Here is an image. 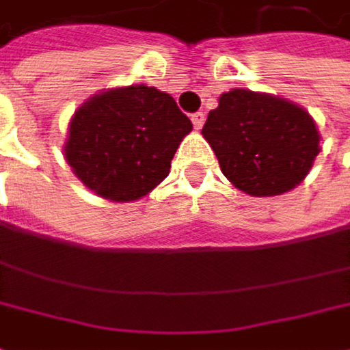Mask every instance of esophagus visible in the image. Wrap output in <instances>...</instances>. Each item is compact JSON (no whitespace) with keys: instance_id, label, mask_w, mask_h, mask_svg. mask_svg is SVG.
<instances>
[{"instance_id":"34e87169","label":"esophagus","mask_w":350,"mask_h":350,"mask_svg":"<svg viewBox=\"0 0 350 350\" xmlns=\"http://www.w3.org/2000/svg\"><path fill=\"white\" fill-rule=\"evenodd\" d=\"M191 120H193V126H195L197 131H201L203 122H205V113H203V111H197V113H193V116H191Z\"/></svg>"}]
</instances>
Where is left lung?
<instances>
[{"label":"left lung","instance_id":"8db88e82","mask_svg":"<svg viewBox=\"0 0 350 350\" xmlns=\"http://www.w3.org/2000/svg\"><path fill=\"white\" fill-rule=\"evenodd\" d=\"M201 135L211 145L224 176L253 197L295 189L319 153L315 122L303 107L245 89L219 97Z\"/></svg>","mask_w":350,"mask_h":350}]
</instances>
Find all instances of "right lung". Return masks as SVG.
<instances>
[{
	"mask_svg": "<svg viewBox=\"0 0 350 350\" xmlns=\"http://www.w3.org/2000/svg\"><path fill=\"white\" fill-rule=\"evenodd\" d=\"M191 120L167 93L133 85L89 99L70 122L66 159L97 195L135 201L167 174Z\"/></svg>",
	"mask_w": 350,
	"mask_h": 350,
	"instance_id": "1",
	"label": "right lung"
}]
</instances>
